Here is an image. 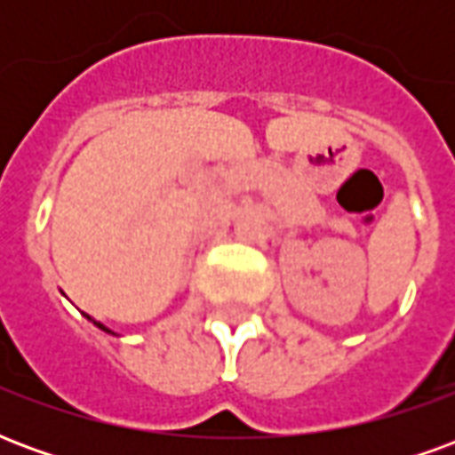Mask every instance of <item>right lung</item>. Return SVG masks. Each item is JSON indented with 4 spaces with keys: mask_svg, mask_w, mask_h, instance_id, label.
Returning <instances> with one entry per match:
<instances>
[{
    "mask_svg": "<svg viewBox=\"0 0 455 455\" xmlns=\"http://www.w3.org/2000/svg\"><path fill=\"white\" fill-rule=\"evenodd\" d=\"M87 319H90V322H94V319H92V316H90V315H87ZM94 324L100 326V329H102V331H107V334H114L112 329H107V326H104V324H102V322H94ZM114 336H116V334H114Z\"/></svg>",
    "mask_w": 455,
    "mask_h": 455,
    "instance_id": "right-lung-1",
    "label": "right lung"
}]
</instances>
